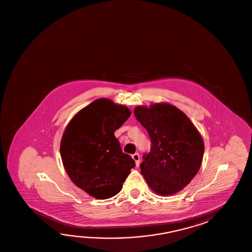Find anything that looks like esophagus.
I'll return each instance as SVG.
<instances>
[{"instance_id":"esophagus-1","label":"esophagus","mask_w":252,"mask_h":252,"mask_svg":"<svg viewBox=\"0 0 252 252\" xmlns=\"http://www.w3.org/2000/svg\"><path fill=\"white\" fill-rule=\"evenodd\" d=\"M132 157H133V159H134V161H135V165L138 167L139 164H140V156H139V154L136 153V154H134L132 155Z\"/></svg>"}]
</instances>
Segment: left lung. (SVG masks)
I'll use <instances>...</instances> for the list:
<instances>
[{"label": "left lung", "instance_id": "1", "mask_svg": "<svg viewBox=\"0 0 252 252\" xmlns=\"http://www.w3.org/2000/svg\"><path fill=\"white\" fill-rule=\"evenodd\" d=\"M134 114L151 138V150L140 165L146 182L159 195L179 192L200 169L205 152L200 134L189 118L170 104L139 106Z\"/></svg>", "mask_w": 252, "mask_h": 252}]
</instances>
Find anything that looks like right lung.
Here are the masks:
<instances>
[{
  "label": "right lung",
  "mask_w": 252,
  "mask_h": 252,
  "mask_svg": "<svg viewBox=\"0 0 252 252\" xmlns=\"http://www.w3.org/2000/svg\"><path fill=\"white\" fill-rule=\"evenodd\" d=\"M130 115L126 107L98 98L80 110L63 134L60 153L67 174L78 188L98 199L119 193L135 167L114 134Z\"/></svg>",
  "instance_id": "obj_1"
}]
</instances>
